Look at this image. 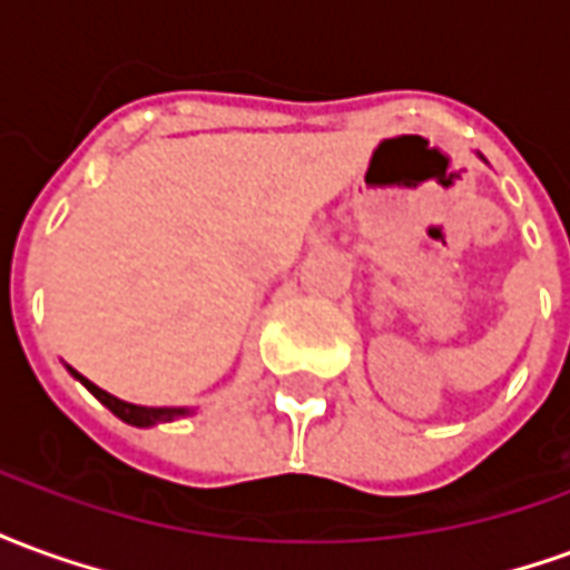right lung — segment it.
Instances as JSON below:
<instances>
[{"label": "right lung", "instance_id": "1", "mask_svg": "<svg viewBox=\"0 0 570 570\" xmlns=\"http://www.w3.org/2000/svg\"><path fill=\"white\" fill-rule=\"evenodd\" d=\"M69 370V366H67ZM76 379H79L88 391H91L100 403H104L112 415H118L121 421H128V424H134V428H151V424H161V421H174V419H183V415H188L191 409H174V406H134V403H125V400H118V396L106 394L104 387H97L94 382H88L85 375H79L76 370H69Z\"/></svg>", "mask_w": 570, "mask_h": 570}]
</instances>
